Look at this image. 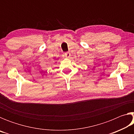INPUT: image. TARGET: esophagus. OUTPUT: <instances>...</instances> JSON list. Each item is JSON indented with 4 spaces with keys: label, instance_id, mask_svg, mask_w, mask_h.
Returning <instances> with one entry per match:
<instances>
[{
    "label": "esophagus",
    "instance_id": "obj_1",
    "mask_svg": "<svg viewBox=\"0 0 134 134\" xmlns=\"http://www.w3.org/2000/svg\"><path fill=\"white\" fill-rule=\"evenodd\" d=\"M70 55H71V54H70L69 52H67V53H64V56H65V58H70Z\"/></svg>",
    "mask_w": 134,
    "mask_h": 134
}]
</instances>
